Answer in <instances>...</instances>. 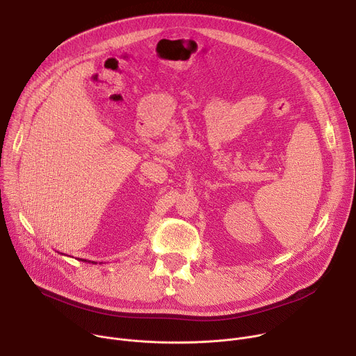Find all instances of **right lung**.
<instances>
[{"label": "right lung", "mask_w": 356, "mask_h": 356, "mask_svg": "<svg viewBox=\"0 0 356 356\" xmlns=\"http://www.w3.org/2000/svg\"><path fill=\"white\" fill-rule=\"evenodd\" d=\"M80 261H81V259H80ZM83 262H87V261H86V259H83ZM91 264H94V265H95L97 262H91Z\"/></svg>", "instance_id": "add662e5"}]
</instances>
